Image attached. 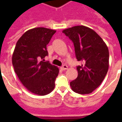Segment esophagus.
Listing matches in <instances>:
<instances>
[{"label": "esophagus", "instance_id": "34e87169", "mask_svg": "<svg viewBox=\"0 0 122 122\" xmlns=\"http://www.w3.org/2000/svg\"><path fill=\"white\" fill-rule=\"evenodd\" d=\"M67 69H68V66H67V65H63L61 67V69L62 71H65V70H66Z\"/></svg>", "mask_w": 122, "mask_h": 122}]
</instances>
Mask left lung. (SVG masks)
<instances>
[{
    "mask_svg": "<svg viewBox=\"0 0 122 122\" xmlns=\"http://www.w3.org/2000/svg\"><path fill=\"white\" fill-rule=\"evenodd\" d=\"M74 44L78 61V77L70 83L72 91L89 94L102 83L108 69L109 52L107 44L94 30L83 25L63 30Z\"/></svg>",
    "mask_w": 122,
    "mask_h": 122,
    "instance_id": "1",
    "label": "left lung"
}]
</instances>
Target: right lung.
<instances>
[{"label": "right lung", "mask_w": 122, "mask_h": 122, "mask_svg": "<svg viewBox=\"0 0 122 122\" xmlns=\"http://www.w3.org/2000/svg\"><path fill=\"white\" fill-rule=\"evenodd\" d=\"M56 32L47 28H34L26 31L15 47L12 55L15 72L22 84L34 94L45 95L55 87L59 69L44 59L48 55L46 46Z\"/></svg>", "instance_id": "1"}]
</instances>
